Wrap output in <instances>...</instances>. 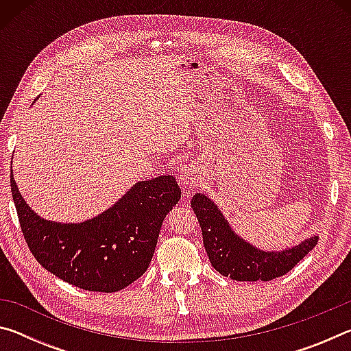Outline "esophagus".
Wrapping results in <instances>:
<instances>
[{
  "instance_id": "obj_1",
  "label": "esophagus",
  "mask_w": 351,
  "mask_h": 351,
  "mask_svg": "<svg viewBox=\"0 0 351 351\" xmlns=\"http://www.w3.org/2000/svg\"><path fill=\"white\" fill-rule=\"evenodd\" d=\"M178 180H180V184L184 187V192L190 193L192 192V189H195L199 184L201 171L195 164H186L182 165V169L180 170Z\"/></svg>"
}]
</instances>
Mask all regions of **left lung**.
<instances>
[{
  "instance_id": "left-lung-1",
  "label": "left lung",
  "mask_w": 351,
  "mask_h": 351,
  "mask_svg": "<svg viewBox=\"0 0 351 351\" xmlns=\"http://www.w3.org/2000/svg\"><path fill=\"white\" fill-rule=\"evenodd\" d=\"M192 209L197 215L206 252L213 268L224 277L239 282H269L289 272L316 246L317 237L283 252H263L241 240L226 221L221 212L203 193L192 198Z\"/></svg>"
}]
</instances>
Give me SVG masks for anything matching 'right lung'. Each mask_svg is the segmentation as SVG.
<instances>
[{
    "label": "right lung",
    "instance_id": "obj_1",
    "mask_svg": "<svg viewBox=\"0 0 351 351\" xmlns=\"http://www.w3.org/2000/svg\"><path fill=\"white\" fill-rule=\"evenodd\" d=\"M10 189L23 235L35 260L77 288L116 293L144 274L167 213L181 198L171 175L136 182L111 209L79 224L40 218Z\"/></svg>",
    "mask_w": 351,
    "mask_h": 351
}]
</instances>
